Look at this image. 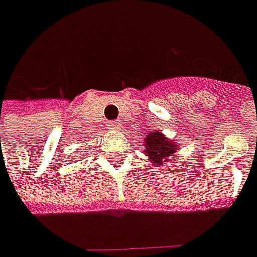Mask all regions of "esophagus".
I'll use <instances>...</instances> for the list:
<instances>
[{"instance_id": "1", "label": "esophagus", "mask_w": 257, "mask_h": 257, "mask_svg": "<svg viewBox=\"0 0 257 257\" xmlns=\"http://www.w3.org/2000/svg\"><path fill=\"white\" fill-rule=\"evenodd\" d=\"M108 125H110V130H118V128H120V125H121V123H120L118 120H113V121H110V123H108Z\"/></svg>"}]
</instances>
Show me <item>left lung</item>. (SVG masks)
<instances>
[{"label": "left lung", "mask_w": 257, "mask_h": 257, "mask_svg": "<svg viewBox=\"0 0 257 257\" xmlns=\"http://www.w3.org/2000/svg\"><path fill=\"white\" fill-rule=\"evenodd\" d=\"M144 150L147 159L156 166L160 167L162 164L170 160V156L176 153L177 146L174 142L166 139L160 132H152L144 139Z\"/></svg>", "instance_id": "8db88e82"}]
</instances>
